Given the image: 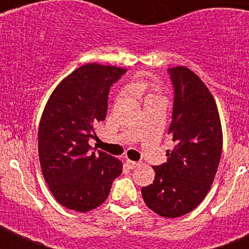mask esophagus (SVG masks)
<instances>
[{
    "mask_svg": "<svg viewBox=\"0 0 249 249\" xmlns=\"http://www.w3.org/2000/svg\"><path fill=\"white\" fill-rule=\"evenodd\" d=\"M126 163H127V166H128V168H131V169H133V168H136L137 166H140V163H138V162H135V160H126Z\"/></svg>",
    "mask_w": 249,
    "mask_h": 249,
    "instance_id": "34e87169",
    "label": "esophagus"
}]
</instances>
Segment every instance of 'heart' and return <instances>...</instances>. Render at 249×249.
Returning <instances> with one entry per match:
<instances>
[{"mask_svg": "<svg viewBox=\"0 0 249 249\" xmlns=\"http://www.w3.org/2000/svg\"><path fill=\"white\" fill-rule=\"evenodd\" d=\"M153 87V83L148 82V81H141L136 85V89H152Z\"/></svg>", "mask_w": 249, "mask_h": 249, "instance_id": "obj_1", "label": "heart"}]
</instances>
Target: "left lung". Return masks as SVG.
<instances>
[{
    "instance_id": "obj_1",
    "label": "left lung",
    "mask_w": 249,
    "mask_h": 249,
    "mask_svg": "<svg viewBox=\"0 0 249 249\" xmlns=\"http://www.w3.org/2000/svg\"><path fill=\"white\" fill-rule=\"evenodd\" d=\"M173 89L168 135L175 148L155 166L153 183L142 187L144 203L167 218L187 214L211 190L222 155L221 120L210 89L190 68H168Z\"/></svg>"
}]
</instances>
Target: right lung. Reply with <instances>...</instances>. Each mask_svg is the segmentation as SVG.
Returning <instances> with one entry per match:
<instances>
[{
  "mask_svg": "<svg viewBox=\"0 0 249 249\" xmlns=\"http://www.w3.org/2000/svg\"><path fill=\"white\" fill-rule=\"evenodd\" d=\"M127 70L100 63L77 68L61 81L43 109L38 156L46 183L59 204L89 212L102 204L122 162L106 152H92L94 128L105 121L109 89Z\"/></svg>",
  "mask_w": 249,
  "mask_h": 249,
  "instance_id": "obj_1",
  "label": "right lung"
}]
</instances>
